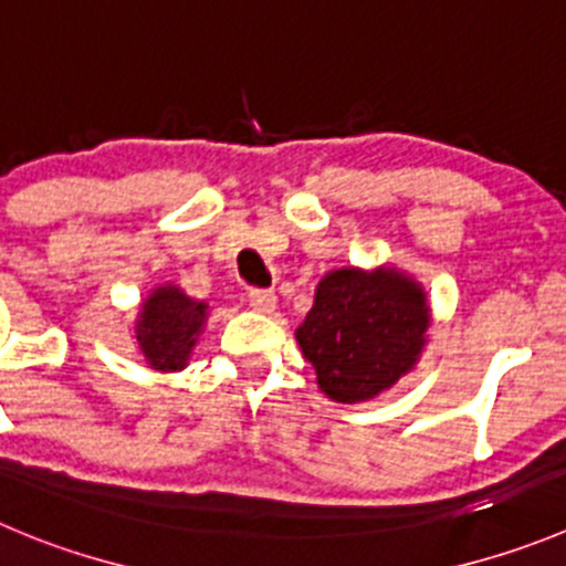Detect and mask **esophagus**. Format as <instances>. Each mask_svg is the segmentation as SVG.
<instances>
[{"label": "esophagus", "mask_w": 566, "mask_h": 566, "mask_svg": "<svg viewBox=\"0 0 566 566\" xmlns=\"http://www.w3.org/2000/svg\"><path fill=\"white\" fill-rule=\"evenodd\" d=\"M248 301H251V307L256 310V313H273L276 310V293L273 290H251L248 293Z\"/></svg>", "instance_id": "34e87169"}]
</instances>
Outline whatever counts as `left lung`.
<instances>
[{"label":"left lung","mask_w":566,"mask_h":566,"mask_svg":"<svg viewBox=\"0 0 566 566\" xmlns=\"http://www.w3.org/2000/svg\"><path fill=\"white\" fill-rule=\"evenodd\" d=\"M430 326L427 290L408 271L348 265L321 279L295 340L332 402L360 405L413 371Z\"/></svg>","instance_id":"1"}]
</instances>
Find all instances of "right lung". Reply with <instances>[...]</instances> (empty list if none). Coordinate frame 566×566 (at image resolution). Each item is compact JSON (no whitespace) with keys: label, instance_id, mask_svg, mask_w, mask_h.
Listing matches in <instances>:
<instances>
[{"label":"right lung","instance_id":"add662e5","mask_svg":"<svg viewBox=\"0 0 566 566\" xmlns=\"http://www.w3.org/2000/svg\"><path fill=\"white\" fill-rule=\"evenodd\" d=\"M209 321V304L184 293L178 284H158L142 298L136 313V343L147 368L176 374L189 366Z\"/></svg>","mask_w":566,"mask_h":566}]
</instances>
